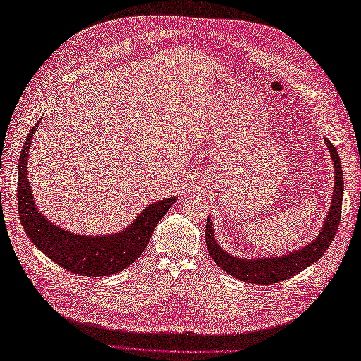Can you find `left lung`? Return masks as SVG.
I'll return each mask as SVG.
<instances>
[{
	"mask_svg": "<svg viewBox=\"0 0 361 361\" xmlns=\"http://www.w3.org/2000/svg\"><path fill=\"white\" fill-rule=\"evenodd\" d=\"M327 150L331 152L335 169V185L332 194V203L329 208L326 221L321 228L319 234L309 245H305L301 250H295L287 255L273 256V257H257V259H243L229 255L224 248H220L217 240L214 239L212 221L208 217L206 221V247L208 252L221 270L231 274L233 278L240 279L243 282L259 283V286H270V283L282 282L288 278H293L295 274L301 273L309 265L315 264L317 260L324 255L327 248L331 247L334 237L338 231V224L341 219V203H343V172L340 155L334 144L324 137Z\"/></svg>",
	"mask_w": 361,
	"mask_h": 361,
	"instance_id": "left-lung-1",
	"label": "left lung"
}]
</instances>
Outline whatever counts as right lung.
I'll return each instance as SVG.
<instances>
[{
  "label": "right lung",
  "instance_id": "add662e5",
  "mask_svg": "<svg viewBox=\"0 0 361 361\" xmlns=\"http://www.w3.org/2000/svg\"><path fill=\"white\" fill-rule=\"evenodd\" d=\"M38 122L30 128L18 159V214L27 237L44 256L74 274L99 278L126 270L147 248L153 229L176 197L149 204L133 224L111 235H80L54 225L37 209L27 180L29 149Z\"/></svg>",
  "mask_w": 361,
  "mask_h": 361
}]
</instances>
